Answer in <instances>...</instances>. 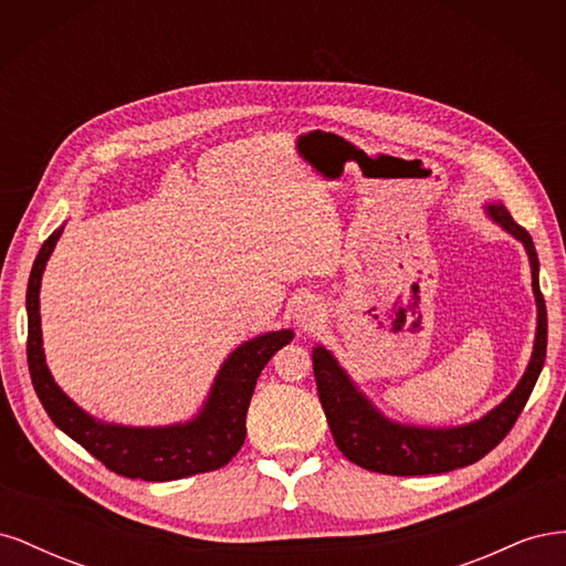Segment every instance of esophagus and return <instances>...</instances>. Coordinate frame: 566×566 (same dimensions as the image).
Listing matches in <instances>:
<instances>
[{
  "instance_id": "esophagus-1",
  "label": "esophagus",
  "mask_w": 566,
  "mask_h": 566,
  "mask_svg": "<svg viewBox=\"0 0 566 566\" xmlns=\"http://www.w3.org/2000/svg\"><path fill=\"white\" fill-rule=\"evenodd\" d=\"M293 318L297 323V328L314 331L323 321V304L312 295H304L293 304Z\"/></svg>"
}]
</instances>
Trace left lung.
<instances>
[{"label": "left lung", "mask_w": 566, "mask_h": 566, "mask_svg": "<svg viewBox=\"0 0 566 566\" xmlns=\"http://www.w3.org/2000/svg\"><path fill=\"white\" fill-rule=\"evenodd\" d=\"M484 210L486 217L505 233L517 238L531 264V287H534L536 297V337L522 380L499 406L474 422L455 427L403 424L387 418L358 389L331 349L316 345L312 352L314 378L325 420L331 424L337 449L347 455V460L356 462L358 468L380 474L416 476L441 474L472 465L505 439L536 387L547 347V312L538 285V254L526 229L510 217L501 202H489L484 205Z\"/></svg>", "instance_id": "1"}]
</instances>
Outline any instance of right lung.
Segmentation results:
<instances>
[{
	"label": "right lung",
	"mask_w": 566,
	"mask_h": 566,
	"mask_svg": "<svg viewBox=\"0 0 566 566\" xmlns=\"http://www.w3.org/2000/svg\"><path fill=\"white\" fill-rule=\"evenodd\" d=\"M61 233L63 227L51 233L38 252L25 295L28 368L32 387L49 418L108 470L129 479L172 482V479L224 468L245 441V416L256 378L269 358L285 347L295 333L287 328L271 331L235 347L219 366L208 399L191 420L160 427H132L98 420L56 385L44 358L40 287L42 273Z\"/></svg>",
	"instance_id": "obj_1"
}]
</instances>
